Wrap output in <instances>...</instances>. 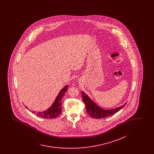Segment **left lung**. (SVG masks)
I'll return each mask as SVG.
<instances>
[{"mask_svg":"<svg viewBox=\"0 0 154 154\" xmlns=\"http://www.w3.org/2000/svg\"><path fill=\"white\" fill-rule=\"evenodd\" d=\"M81 94L83 99V101L86 106V112L90 116L95 119H100L113 115L115 113L119 112L126 104V103H125L124 105L113 109H105L98 106V105L94 102L92 99H91L87 94L85 93L83 91H81Z\"/></svg>","mask_w":154,"mask_h":154,"instance_id":"obj_1","label":"left lung"}]
</instances>
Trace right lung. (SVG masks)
Masks as SVG:
<instances>
[{
	"mask_svg": "<svg viewBox=\"0 0 154 154\" xmlns=\"http://www.w3.org/2000/svg\"><path fill=\"white\" fill-rule=\"evenodd\" d=\"M68 88V85H66L63 88L61 89L59 93L55 99V101L52 103L51 107L47 108L46 110L42 112H34L32 111V113L34 115H36L37 116L45 118V119H54L56 117L59 116L61 112V100L62 98L64 97V94ZM28 109V108L25 106Z\"/></svg>",
	"mask_w": 154,
	"mask_h": 154,
	"instance_id": "add662e5",
	"label": "right lung"
}]
</instances>
